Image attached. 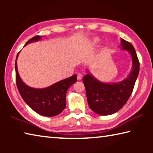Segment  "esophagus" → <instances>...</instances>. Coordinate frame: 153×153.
<instances>
[{
	"instance_id": "1",
	"label": "esophagus",
	"mask_w": 153,
	"mask_h": 153,
	"mask_svg": "<svg viewBox=\"0 0 153 153\" xmlns=\"http://www.w3.org/2000/svg\"><path fill=\"white\" fill-rule=\"evenodd\" d=\"M77 79H78V80H81L82 79V74H80V73L77 74Z\"/></svg>"
}]
</instances>
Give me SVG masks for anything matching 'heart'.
Returning a JSON list of instances; mask_svg holds the SVG:
<instances>
[{"mask_svg": "<svg viewBox=\"0 0 153 153\" xmlns=\"http://www.w3.org/2000/svg\"><path fill=\"white\" fill-rule=\"evenodd\" d=\"M97 40H94V44H97Z\"/></svg>", "mask_w": 153, "mask_h": 153, "instance_id": "b5f03b06", "label": "heart"}]
</instances>
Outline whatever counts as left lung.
<instances>
[{"label":"left lung","mask_w":153,"mask_h":153,"mask_svg":"<svg viewBox=\"0 0 153 153\" xmlns=\"http://www.w3.org/2000/svg\"><path fill=\"white\" fill-rule=\"evenodd\" d=\"M120 48L128 51L131 58L132 67L125 79L118 82H101L88 69L83 77L89 107L98 115H109L120 110L131 96L138 78L140 63L133 45L121 38Z\"/></svg>","instance_id":"obj_1"}]
</instances>
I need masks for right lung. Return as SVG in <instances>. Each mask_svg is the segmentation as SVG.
Wrapping results in <instances>:
<instances>
[{"label":"right lung","instance_id":"add662e5","mask_svg":"<svg viewBox=\"0 0 153 153\" xmlns=\"http://www.w3.org/2000/svg\"><path fill=\"white\" fill-rule=\"evenodd\" d=\"M42 36H34L25 43V46L33 42L40 41ZM17 54L15 68L16 84L20 95L25 102L40 115L53 117L60 114L66 107V94L71 85L77 82V75L57 82L50 86L43 88H35L25 84L21 78L17 69Z\"/></svg>","mask_w":153,"mask_h":153}]
</instances>
